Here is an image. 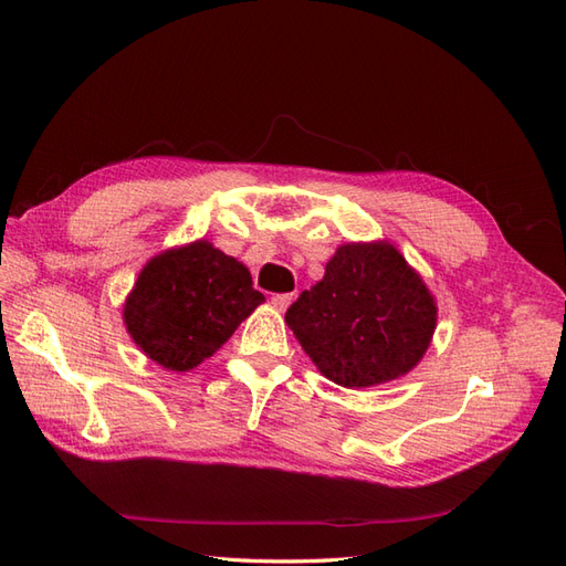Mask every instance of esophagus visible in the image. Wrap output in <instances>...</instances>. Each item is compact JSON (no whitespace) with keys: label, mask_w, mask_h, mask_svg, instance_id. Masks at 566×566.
<instances>
[{"label":"esophagus","mask_w":566,"mask_h":566,"mask_svg":"<svg viewBox=\"0 0 566 566\" xmlns=\"http://www.w3.org/2000/svg\"><path fill=\"white\" fill-rule=\"evenodd\" d=\"M290 302H293V293H279V295H273V297H271V304L276 306L279 312H285Z\"/></svg>","instance_id":"1"}]
</instances>
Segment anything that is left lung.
I'll list each match as a JSON object with an SVG mask.
<instances>
[{
	"instance_id": "8db88e82",
	"label": "left lung",
	"mask_w": 566,
	"mask_h": 566,
	"mask_svg": "<svg viewBox=\"0 0 566 566\" xmlns=\"http://www.w3.org/2000/svg\"><path fill=\"white\" fill-rule=\"evenodd\" d=\"M290 331L325 378L373 387L413 368L430 347L437 306L389 243H349L325 276L285 312Z\"/></svg>"
}]
</instances>
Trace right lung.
<instances>
[{
	"instance_id": "add662e5",
	"label": "right lung",
	"mask_w": 566,
	"mask_h": 566,
	"mask_svg": "<svg viewBox=\"0 0 566 566\" xmlns=\"http://www.w3.org/2000/svg\"><path fill=\"white\" fill-rule=\"evenodd\" d=\"M264 302L250 271L198 241L150 260L125 304L132 339L167 370L210 358Z\"/></svg>"
}]
</instances>
